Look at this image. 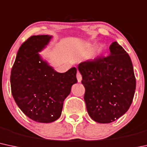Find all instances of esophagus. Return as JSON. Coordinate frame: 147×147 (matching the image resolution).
<instances>
[{"mask_svg":"<svg viewBox=\"0 0 147 147\" xmlns=\"http://www.w3.org/2000/svg\"><path fill=\"white\" fill-rule=\"evenodd\" d=\"M77 81H78V82H82V77L81 74H80V72H78V71H77Z\"/></svg>","mask_w":147,"mask_h":147,"instance_id":"1","label":"esophagus"}]
</instances>
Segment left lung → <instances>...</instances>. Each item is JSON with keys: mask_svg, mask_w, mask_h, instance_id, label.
<instances>
[{"mask_svg": "<svg viewBox=\"0 0 147 147\" xmlns=\"http://www.w3.org/2000/svg\"><path fill=\"white\" fill-rule=\"evenodd\" d=\"M107 57L80 63L78 70L85 87L84 101L90 117L109 123L123 116L131 105L136 87L130 56L117 42Z\"/></svg>", "mask_w": 147, "mask_h": 147, "instance_id": "1", "label": "left lung"}]
</instances>
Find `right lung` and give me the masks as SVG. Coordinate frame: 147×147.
<instances>
[{
    "label": "right lung",
    "mask_w": 147,
    "mask_h": 147,
    "mask_svg": "<svg viewBox=\"0 0 147 147\" xmlns=\"http://www.w3.org/2000/svg\"><path fill=\"white\" fill-rule=\"evenodd\" d=\"M51 35H33L19 48L11 71L12 94L19 109L28 118L51 123L61 117L63 101L76 84V67L56 72L39 52L49 44Z\"/></svg>",
    "instance_id": "obj_1"
}]
</instances>
